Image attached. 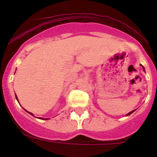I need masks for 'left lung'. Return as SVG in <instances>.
<instances>
[{"mask_svg":"<svg viewBox=\"0 0 157 157\" xmlns=\"http://www.w3.org/2000/svg\"><path fill=\"white\" fill-rule=\"evenodd\" d=\"M140 66H142V68H143V71H145V68H144V66H142V65H141V64H140ZM136 109H135V110H133V111H131V112L128 113H127V114H126V115H125V116H126V117H127V116H129V115H130V114H131V113H132L133 112H134V111H136Z\"/></svg>","mask_w":157,"mask_h":157,"instance_id":"1","label":"left lung"}]
</instances>
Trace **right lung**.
<instances>
[{
	"label": "right lung",
	"mask_w": 157,
	"mask_h": 157,
	"mask_svg": "<svg viewBox=\"0 0 157 157\" xmlns=\"http://www.w3.org/2000/svg\"><path fill=\"white\" fill-rule=\"evenodd\" d=\"M15 97H16V100H17V102H18V99H17V95H16V94H15ZM24 110H25V111H27V112H28L29 113H30V114H31L32 116H34V114H33V113H31V112H29V111H26V109H24ZM39 119H40V120H49V119H48V118H42V117H39Z\"/></svg>",
	"instance_id": "right-lung-1"
}]
</instances>
